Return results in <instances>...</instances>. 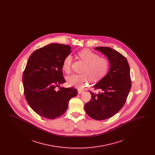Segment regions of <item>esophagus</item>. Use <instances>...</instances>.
<instances>
[{
    "label": "esophagus",
    "instance_id": "1",
    "mask_svg": "<svg viewBox=\"0 0 155 155\" xmlns=\"http://www.w3.org/2000/svg\"><path fill=\"white\" fill-rule=\"evenodd\" d=\"M84 92V90H81V89H78V92L79 94H81L83 93Z\"/></svg>",
    "mask_w": 155,
    "mask_h": 155
}]
</instances>
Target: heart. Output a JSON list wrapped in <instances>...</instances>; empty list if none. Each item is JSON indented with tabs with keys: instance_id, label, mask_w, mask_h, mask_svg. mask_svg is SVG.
Masks as SVG:
<instances>
[{
	"instance_id": "b5f03b06",
	"label": "heart",
	"mask_w": 155,
	"mask_h": 155,
	"mask_svg": "<svg viewBox=\"0 0 155 155\" xmlns=\"http://www.w3.org/2000/svg\"><path fill=\"white\" fill-rule=\"evenodd\" d=\"M78 56L86 63L83 70L84 74H73L68 76L67 84L68 86L81 88L88 82L89 77L94 81L99 80L107 73L109 68V61L107 59L99 58L97 54L89 49L82 50L78 53ZM72 60L70 54L64 59L63 69L67 73L71 70Z\"/></svg>"
}]
</instances>
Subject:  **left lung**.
Wrapping results in <instances>:
<instances>
[{
	"mask_svg": "<svg viewBox=\"0 0 155 155\" xmlns=\"http://www.w3.org/2000/svg\"><path fill=\"white\" fill-rule=\"evenodd\" d=\"M108 59L109 71L94 85L98 93L92 92L91 101L84 106L91 118L103 120L111 117L123 107L131 87L130 68L127 60L120 53L109 47H96Z\"/></svg>",
	"mask_w": 155,
	"mask_h": 155,
	"instance_id": "obj_1",
	"label": "left lung"
}]
</instances>
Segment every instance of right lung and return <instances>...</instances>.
I'll use <instances>...</instances> for the list:
<instances>
[{
	"instance_id": "add662e5",
	"label": "right lung",
	"mask_w": 155,
	"mask_h": 155,
	"mask_svg": "<svg viewBox=\"0 0 155 155\" xmlns=\"http://www.w3.org/2000/svg\"><path fill=\"white\" fill-rule=\"evenodd\" d=\"M71 49L66 45H48L33 52L27 61L22 76L24 95L31 109L45 118L61 116L71 98L78 95L73 88H60L66 82L63 63ZM56 87L60 89L56 91Z\"/></svg>"
}]
</instances>
